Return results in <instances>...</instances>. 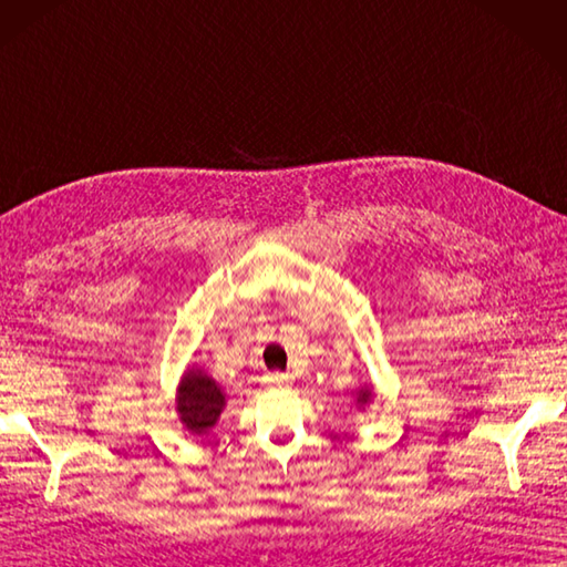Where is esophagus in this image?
<instances>
[{
  "label": "esophagus",
  "mask_w": 567,
  "mask_h": 567,
  "mask_svg": "<svg viewBox=\"0 0 567 567\" xmlns=\"http://www.w3.org/2000/svg\"><path fill=\"white\" fill-rule=\"evenodd\" d=\"M266 385H275V388L292 385V375H289V373H268L266 375Z\"/></svg>",
  "instance_id": "esophagus-1"
}]
</instances>
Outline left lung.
Here are the masks:
<instances>
[{
	"label": "left lung",
	"instance_id": "left-lung-1",
	"mask_svg": "<svg viewBox=\"0 0 567 567\" xmlns=\"http://www.w3.org/2000/svg\"><path fill=\"white\" fill-rule=\"evenodd\" d=\"M373 398H375L373 385H371V383L361 385V388L357 390V393H354V408H357V410H367L369 404L373 402Z\"/></svg>",
	"mask_w": 567,
	"mask_h": 567
}]
</instances>
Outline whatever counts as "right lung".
I'll return each instance as SVG.
<instances>
[{"mask_svg":"<svg viewBox=\"0 0 567 567\" xmlns=\"http://www.w3.org/2000/svg\"><path fill=\"white\" fill-rule=\"evenodd\" d=\"M227 408V395L213 375L198 367H188L177 385L174 410L179 424L192 435H206Z\"/></svg>","mask_w":567,"mask_h":567,"instance_id":"right-lung-1","label":"right lung"}]
</instances>
